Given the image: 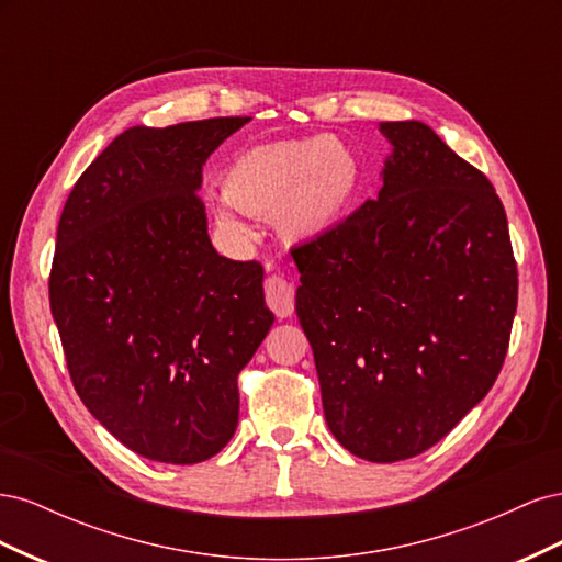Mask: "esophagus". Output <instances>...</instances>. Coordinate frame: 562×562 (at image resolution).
I'll use <instances>...</instances> for the list:
<instances>
[{"mask_svg":"<svg viewBox=\"0 0 562 562\" xmlns=\"http://www.w3.org/2000/svg\"><path fill=\"white\" fill-rule=\"evenodd\" d=\"M265 297L267 307L279 318H288L295 312V288L277 274L265 281Z\"/></svg>","mask_w":562,"mask_h":562,"instance_id":"obj_1","label":"esophagus"}]
</instances>
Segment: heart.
I'll return each instance as SVG.
<instances>
[{"mask_svg": "<svg viewBox=\"0 0 562 562\" xmlns=\"http://www.w3.org/2000/svg\"><path fill=\"white\" fill-rule=\"evenodd\" d=\"M361 166L337 138L277 140L239 151L220 176L223 203L217 223L229 234H246L232 209L269 215L291 241H307L342 223L359 192Z\"/></svg>", "mask_w": 562, "mask_h": 562, "instance_id": "1", "label": "heart"}]
</instances>
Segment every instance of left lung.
I'll return each mask as SVG.
<instances>
[{"label":"left lung","mask_w":562,"mask_h":562,"mask_svg":"<svg viewBox=\"0 0 562 562\" xmlns=\"http://www.w3.org/2000/svg\"><path fill=\"white\" fill-rule=\"evenodd\" d=\"M382 190L291 250L328 429L368 462L450 434L504 366L518 304L492 182L422 122H384Z\"/></svg>","instance_id":"left-lung-1"}]
</instances>
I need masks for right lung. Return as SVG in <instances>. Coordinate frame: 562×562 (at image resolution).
Wrapping results in <instances>:
<instances>
[{
	"label": "right lung",
	"mask_w": 562,
	"mask_h": 562,
	"mask_svg": "<svg viewBox=\"0 0 562 562\" xmlns=\"http://www.w3.org/2000/svg\"><path fill=\"white\" fill-rule=\"evenodd\" d=\"M250 116L133 126L75 182L56 234L50 314L81 403L126 448L166 464L223 450L239 372L274 314L260 262L217 255L203 164Z\"/></svg>",
	"instance_id": "add662e5"
}]
</instances>
